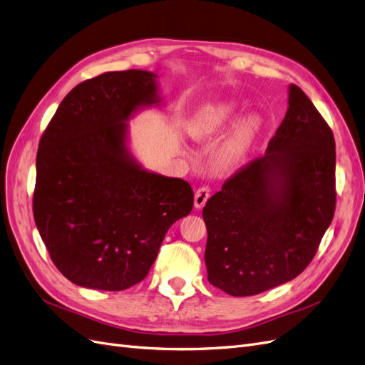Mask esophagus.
<instances>
[{
  "label": "esophagus",
  "mask_w": 365,
  "mask_h": 365,
  "mask_svg": "<svg viewBox=\"0 0 365 365\" xmlns=\"http://www.w3.org/2000/svg\"><path fill=\"white\" fill-rule=\"evenodd\" d=\"M210 197V189L208 187H201V189H197L195 193V207L200 210L205 205V202L208 201Z\"/></svg>",
  "instance_id": "esophagus-1"
}]
</instances>
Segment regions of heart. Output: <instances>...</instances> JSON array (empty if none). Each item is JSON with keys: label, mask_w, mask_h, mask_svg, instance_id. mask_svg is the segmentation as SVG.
I'll return each instance as SVG.
<instances>
[{"label": "heart", "mask_w": 365, "mask_h": 365, "mask_svg": "<svg viewBox=\"0 0 365 365\" xmlns=\"http://www.w3.org/2000/svg\"><path fill=\"white\" fill-rule=\"evenodd\" d=\"M239 105L235 101H216L202 105L187 121V132L193 140L213 138L225 130L237 114ZM263 129V118L248 113L237 118L216 152V165L222 170L235 169L244 161Z\"/></svg>", "instance_id": "obj_1"}]
</instances>
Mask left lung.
Instances as JSON below:
<instances>
[{"label": "left lung", "mask_w": 365, "mask_h": 365, "mask_svg": "<svg viewBox=\"0 0 365 365\" xmlns=\"http://www.w3.org/2000/svg\"><path fill=\"white\" fill-rule=\"evenodd\" d=\"M335 140L297 85L264 155L207 201L208 282L233 297L291 282L314 259L335 213Z\"/></svg>", "instance_id": "8db88e82"}]
</instances>
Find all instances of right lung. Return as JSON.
Returning <instances> with one entry per match:
<instances>
[{"instance_id":"add662e5","label":"right lung","mask_w":365,"mask_h":365,"mask_svg":"<svg viewBox=\"0 0 365 365\" xmlns=\"http://www.w3.org/2000/svg\"><path fill=\"white\" fill-rule=\"evenodd\" d=\"M157 77L128 70L79 83L39 141L35 222L56 268L82 288L141 282L193 208L189 182L145 169L129 148L128 121L161 103Z\"/></svg>"}]
</instances>
